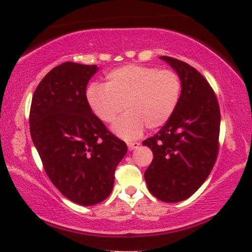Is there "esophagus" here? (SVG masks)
<instances>
[{
	"label": "esophagus",
	"instance_id": "34e87169",
	"mask_svg": "<svg viewBox=\"0 0 252 252\" xmlns=\"http://www.w3.org/2000/svg\"><path fill=\"white\" fill-rule=\"evenodd\" d=\"M139 146H140L139 142H129V144H127V148H129V150H133V149H137Z\"/></svg>",
	"mask_w": 252,
	"mask_h": 252
}]
</instances>
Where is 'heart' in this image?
I'll use <instances>...</instances> for the list:
<instances>
[{"mask_svg":"<svg viewBox=\"0 0 252 252\" xmlns=\"http://www.w3.org/2000/svg\"><path fill=\"white\" fill-rule=\"evenodd\" d=\"M181 79L171 70L137 64L123 65L106 74L104 86L93 84L87 89V103L99 121L113 123L116 136L132 140L145 126L157 129L173 115L181 97Z\"/></svg>","mask_w":252,"mask_h":252,"instance_id":"obj_1","label":"heart"}]
</instances>
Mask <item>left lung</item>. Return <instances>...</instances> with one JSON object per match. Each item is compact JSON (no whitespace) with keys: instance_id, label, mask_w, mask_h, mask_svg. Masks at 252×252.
Returning <instances> with one entry per match:
<instances>
[{"instance_id":"left-lung-1","label":"left lung","mask_w":252,"mask_h":252,"mask_svg":"<svg viewBox=\"0 0 252 252\" xmlns=\"http://www.w3.org/2000/svg\"><path fill=\"white\" fill-rule=\"evenodd\" d=\"M181 79V97L173 115L142 142L154 158L145 172L153 196L165 202L186 200L208 178L219 153L220 125L216 95L200 72L186 62L160 56Z\"/></svg>"}]
</instances>
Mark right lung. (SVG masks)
Segmentation results:
<instances>
[{"instance_id": "right-lung-1", "label": "right lung", "mask_w": 252, "mask_h": 252, "mask_svg": "<svg viewBox=\"0 0 252 252\" xmlns=\"http://www.w3.org/2000/svg\"><path fill=\"white\" fill-rule=\"evenodd\" d=\"M97 65L65 62L52 69L33 93L30 134L52 183L69 200L93 206L110 196L125 141L90 110L86 96Z\"/></svg>"}]
</instances>
